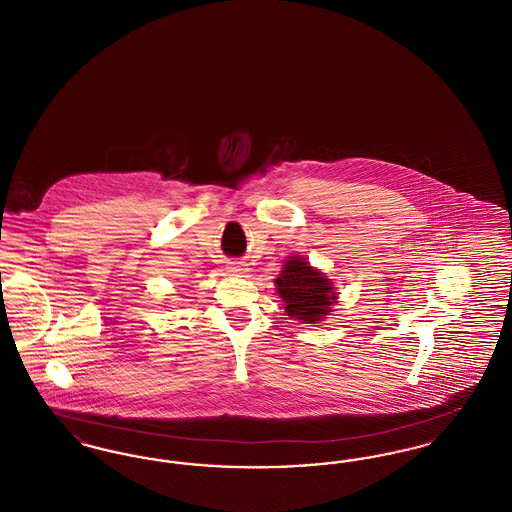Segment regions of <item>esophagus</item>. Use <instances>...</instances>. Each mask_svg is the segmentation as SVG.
I'll use <instances>...</instances> for the list:
<instances>
[{
	"instance_id": "obj_1",
	"label": "esophagus",
	"mask_w": 512,
	"mask_h": 512,
	"mask_svg": "<svg viewBox=\"0 0 512 512\" xmlns=\"http://www.w3.org/2000/svg\"><path fill=\"white\" fill-rule=\"evenodd\" d=\"M226 272L232 274V276H242V274L247 272V268H245L242 261H228V263H226Z\"/></svg>"
}]
</instances>
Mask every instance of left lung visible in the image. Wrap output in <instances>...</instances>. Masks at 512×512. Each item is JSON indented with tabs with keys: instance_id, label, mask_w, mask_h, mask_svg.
Returning a JSON list of instances; mask_svg holds the SVG:
<instances>
[{
	"instance_id": "8db88e82",
	"label": "left lung",
	"mask_w": 512,
	"mask_h": 512,
	"mask_svg": "<svg viewBox=\"0 0 512 512\" xmlns=\"http://www.w3.org/2000/svg\"><path fill=\"white\" fill-rule=\"evenodd\" d=\"M278 295L286 303V313L305 324H315L330 313L336 303L332 282L301 257H290L276 278Z\"/></svg>"
}]
</instances>
